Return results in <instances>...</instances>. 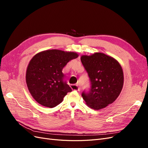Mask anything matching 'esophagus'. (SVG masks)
I'll return each instance as SVG.
<instances>
[{
  "mask_svg": "<svg viewBox=\"0 0 148 148\" xmlns=\"http://www.w3.org/2000/svg\"><path fill=\"white\" fill-rule=\"evenodd\" d=\"M71 88L73 89V90H77L79 91V84H71L70 85Z\"/></svg>",
  "mask_w": 148,
  "mask_h": 148,
  "instance_id": "esophagus-1",
  "label": "esophagus"
}]
</instances>
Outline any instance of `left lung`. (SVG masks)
I'll return each mask as SVG.
<instances>
[{"label": "left lung", "mask_w": 148, "mask_h": 148, "mask_svg": "<svg viewBox=\"0 0 148 148\" xmlns=\"http://www.w3.org/2000/svg\"><path fill=\"white\" fill-rule=\"evenodd\" d=\"M81 61L91 84L89 91H83L82 94L86 104L99 110L114 102L123 84V73L119 62L100 52L83 56Z\"/></svg>", "instance_id": "8db88e82"}]
</instances>
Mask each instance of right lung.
<instances>
[{
  "label": "right lung",
  "mask_w": 148,
  "mask_h": 148,
  "mask_svg": "<svg viewBox=\"0 0 148 148\" xmlns=\"http://www.w3.org/2000/svg\"><path fill=\"white\" fill-rule=\"evenodd\" d=\"M78 56L75 52L52 49L39 52L32 58L26 70V82L31 95L39 104L52 108L72 91L63 81L62 69Z\"/></svg>",
  "instance_id": "add662e5"
}]
</instances>
